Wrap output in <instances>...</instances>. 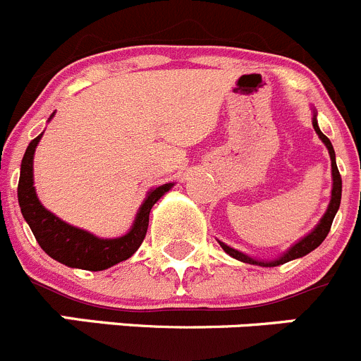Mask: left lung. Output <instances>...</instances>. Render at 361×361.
<instances>
[{"label":"left lung","mask_w":361,"mask_h":361,"mask_svg":"<svg viewBox=\"0 0 361 361\" xmlns=\"http://www.w3.org/2000/svg\"><path fill=\"white\" fill-rule=\"evenodd\" d=\"M312 113H314V118H312V126H314L315 133H317V136L321 138V142L324 143L326 149H328V154H329V159H331V180H333V186H331V198H329V204H328V209H326V212L322 214V218L319 219L317 225L314 226V228L308 232L305 238H301L300 241L294 243L293 246H290L287 252L281 253L278 259H273V260H262V259H255V257H250L246 255V253L239 252V250L232 248V246L225 245V243L218 241L219 246H221L223 250H225V253H228L230 257H234V259L241 260V262H246V264H253V266H262V267H274V266H280V264H286L289 262V260H294V259H301V257L308 255V253L312 252V250L317 248L319 245H321L322 241L326 239V235H328L329 228H331V223H333V218H335V214H337L338 207H341V198H342V178H341V173H338V168H337V161H335V150H333V145L331 142L328 140V136H324L321 133V129H319V123H317V111H315L314 108H312Z\"/></svg>","instance_id":"left-lung-1"}]
</instances>
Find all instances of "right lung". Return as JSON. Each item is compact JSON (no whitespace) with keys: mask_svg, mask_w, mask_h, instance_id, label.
<instances>
[{"mask_svg":"<svg viewBox=\"0 0 361 361\" xmlns=\"http://www.w3.org/2000/svg\"><path fill=\"white\" fill-rule=\"evenodd\" d=\"M53 116L54 113L49 116V120ZM42 135L32 140L26 152H24L23 163H20L19 186H17L20 212L32 228L40 248L51 259L58 260L65 266L87 271L108 269V267L133 257V253L140 248V245L145 239L147 228H149L150 209L164 193H168L173 188V183L157 186L147 193L145 200L140 205L135 221H133L127 234L111 239L97 238L88 230L68 225L67 221L60 219L40 204L35 186H33V157H35V149Z\"/></svg>","mask_w":361,"mask_h":361,"instance_id":"right-lung-1","label":"right lung"}]
</instances>
